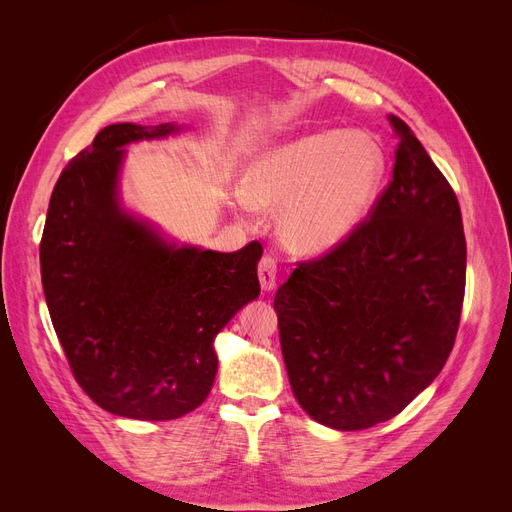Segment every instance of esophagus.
Here are the masks:
<instances>
[{"label": "esophagus", "mask_w": 512, "mask_h": 512, "mask_svg": "<svg viewBox=\"0 0 512 512\" xmlns=\"http://www.w3.org/2000/svg\"><path fill=\"white\" fill-rule=\"evenodd\" d=\"M258 280L262 290H273L277 282V262L273 256H262L258 262Z\"/></svg>", "instance_id": "34e87169"}]
</instances>
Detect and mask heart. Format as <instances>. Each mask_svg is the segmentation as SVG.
<instances>
[{
  "mask_svg": "<svg viewBox=\"0 0 512 512\" xmlns=\"http://www.w3.org/2000/svg\"><path fill=\"white\" fill-rule=\"evenodd\" d=\"M386 175L367 132L320 130L267 149L243 179L247 205L280 213V237L297 254H327L374 209Z\"/></svg>",
  "mask_w": 512,
  "mask_h": 512,
  "instance_id": "b5f03b06",
  "label": "heart"
}]
</instances>
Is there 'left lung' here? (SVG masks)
Masks as SVG:
<instances>
[{"mask_svg": "<svg viewBox=\"0 0 512 512\" xmlns=\"http://www.w3.org/2000/svg\"><path fill=\"white\" fill-rule=\"evenodd\" d=\"M393 179L354 235L299 262L273 307L292 393L314 421L356 431L389 421L453 350L466 237L451 183L404 121Z\"/></svg>", "mask_w": 512, "mask_h": 512, "instance_id": "8db88e82", "label": "left lung"}]
</instances>
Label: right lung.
Returning <instances> with one entry per match:
<instances>
[{
  "instance_id": "add662e5",
  "label": "right lung",
  "mask_w": 512,
  "mask_h": 512,
  "mask_svg": "<svg viewBox=\"0 0 512 512\" xmlns=\"http://www.w3.org/2000/svg\"><path fill=\"white\" fill-rule=\"evenodd\" d=\"M177 130H100L57 179L40 243L44 299L76 382L138 421L203 404L218 374L215 335L260 294L258 241L230 254L177 247L121 209V147Z\"/></svg>"
}]
</instances>
